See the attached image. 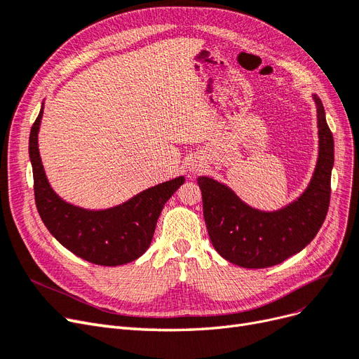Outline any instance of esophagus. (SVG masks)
<instances>
[{"label": "esophagus", "instance_id": "obj_1", "mask_svg": "<svg viewBox=\"0 0 359 359\" xmlns=\"http://www.w3.org/2000/svg\"><path fill=\"white\" fill-rule=\"evenodd\" d=\"M201 164H196V163H192L191 165H189V170L192 171V172H198V171H200L201 170Z\"/></svg>", "mask_w": 359, "mask_h": 359}]
</instances>
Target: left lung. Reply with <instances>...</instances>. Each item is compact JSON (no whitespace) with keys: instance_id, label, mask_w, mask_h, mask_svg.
Listing matches in <instances>:
<instances>
[{"instance_id":"1","label":"left lung","mask_w":359,"mask_h":359,"mask_svg":"<svg viewBox=\"0 0 359 359\" xmlns=\"http://www.w3.org/2000/svg\"><path fill=\"white\" fill-rule=\"evenodd\" d=\"M313 100L320 152L311 183L296 201L280 210L262 211L245 204L224 183L198 177L211 244L223 259L238 266H275L302 251L323 226L330 205L334 140L321 99L313 95Z\"/></svg>"}]
</instances>
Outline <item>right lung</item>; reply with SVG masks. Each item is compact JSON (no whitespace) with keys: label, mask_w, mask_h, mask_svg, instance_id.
<instances>
[{"label":"right lung","mask_w":359,"mask_h":359,"mask_svg":"<svg viewBox=\"0 0 359 359\" xmlns=\"http://www.w3.org/2000/svg\"><path fill=\"white\" fill-rule=\"evenodd\" d=\"M44 103L29 135V158L38 213L56 240L78 257L100 266H119L139 259L149 248L164 204L184 177L155 184L128 201L104 210L66 203L53 191L38 149V131Z\"/></svg>","instance_id":"1"}]
</instances>
